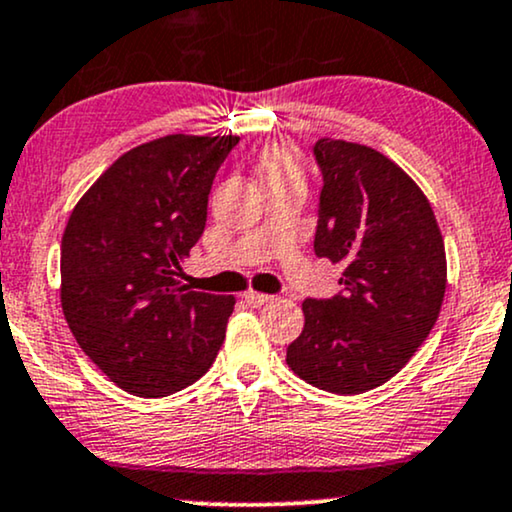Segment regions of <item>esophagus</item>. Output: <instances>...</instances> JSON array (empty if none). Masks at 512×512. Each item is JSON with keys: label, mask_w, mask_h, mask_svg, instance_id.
<instances>
[{"label": "esophagus", "mask_w": 512, "mask_h": 512, "mask_svg": "<svg viewBox=\"0 0 512 512\" xmlns=\"http://www.w3.org/2000/svg\"><path fill=\"white\" fill-rule=\"evenodd\" d=\"M272 300H274L272 295H267V293H257V291L245 293V303L252 305V307H262V305L272 303Z\"/></svg>", "instance_id": "34e87169"}]
</instances>
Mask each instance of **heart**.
Wrapping results in <instances>:
<instances>
[{"mask_svg": "<svg viewBox=\"0 0 512 512\" xmlns=\"http://www.w3.org/2000/svg\"><path fill=\"white\" fill-rule=\"evenodd\" d=\"M262 181H274L281 176H300V164L293 150L283 145H272L260 157Z\"/></svg>", "mask_w": 512, "mask_h": 512, "instance_id": "obj_1", "label": "heart"}]
</instances>
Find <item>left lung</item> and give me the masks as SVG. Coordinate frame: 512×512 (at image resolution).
<instances>
[{"label": "left lung", "mask_w": 512, "mask_h": 512, "mask_svg": "<svg viewBox=\"0 0 512 512\" xmlns=\"http://www.w3.org/2000/svg\"><path fill=\"white\" fill-rule=\"evenodd\" d=\"M317 257L343 264L341 293L307 298L305 326L286 350L307 384L355 396L408 365L441 312L446 250L417 183L367 145L322 138Z\"/></svg>", "instance_id": "1"}]
</instances>
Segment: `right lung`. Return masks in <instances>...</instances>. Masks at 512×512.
<instances>
[{"mask_svg":"<svg viewBox=\"0 0 512 512\" xmlns=\"http://www.w3.org/2000/svg\"><path fill=\"white\" fill-rule=\"evenodd\" d=\"M236 135H164L121 155L73 207L61 307L83 353L123 391L162 398L212 367L236 298L188 291L181 260Z\"/></svg>","mask_w":512,"mask_h":512,"instance_id":"1","label":"right lung"}]
</instances>
